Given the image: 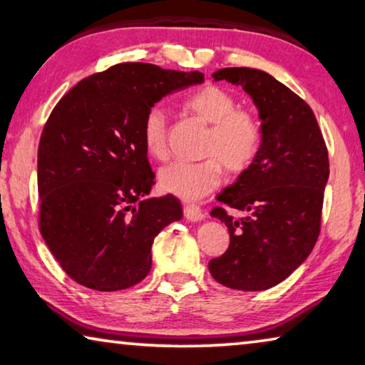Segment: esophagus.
Returning <instances> with one entry per match:
<instances>
[{"label":"esophagus","instance_id":"1","mask_svg":"<svg viewBox=\"0 0 365 365\" xmlns=\"http://www.w3.org/2000/svg\"><path fill=\"white\" fill-rule=\"evenodd\" d=\"M183 214H185V217H187L191 222H197V220L202 219L201 207L196 206V205H185L183 206Z\"/></svg>","mask_w":365,"mask_h":365}]
</instances>
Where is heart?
I'll return each instance as SVG.
<instances>
[{
	"mask_svg": "<svg viewBox=\"0 0 365 365\" xmlns=\"http://www.w3.org/2000/svg\"><path fill=\"white\" fill-rule=\"evenodd\" d=\"M183 108L211 123L202 146V154L207 158L165 165L159 172V187L180 200L195 201L219 187L224 165L232 174H242L251 168L262 146V127L252 110L238 108L237 98L217 85L193 91L185 98ZM168 130L164 110H148L141 122V140L153 159H168Z\"/></svg>",
	"mask_w": 365,
	"mask_h": 365,
	"instance_id": "b5f03b06",
	"label": "heart"
}]
</instances>
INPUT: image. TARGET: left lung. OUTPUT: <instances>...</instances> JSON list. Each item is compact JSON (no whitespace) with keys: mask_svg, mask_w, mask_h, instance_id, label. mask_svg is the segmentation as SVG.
Listing matches in <instances>:
<instances>
[{"mask_svg":"<svg viewBox=\"0 0 365 365\" xmlns=\"http://www.w3.org/2000/svg\"><path fill=\"white\" fill-rule=\"evenodd\" d=\"M212 77L242 85L252 98L262 146L211 211L227 225L230 245L209 261V272L224 287L261 292L289 277L317 242L329 150L311 106L267 72L227 67ZM232 212L240 215L233 218Z\"/></svg>","mask_w":365,"mask_h":365,"instance_id":"left-lung-1","label":"left lung"}]
</instances>
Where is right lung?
I'll use <instances>...</instances> for the list:
<instances>
[{"label":"right lung","instance_id":"right-lung-1","mask_svg":"<svg viewBox=\"0 0 365 365\" xmlns=\"http://www.w3.org/2000/svg\"><path fill=\"white\" fill-rule=\"evenodd\" d=\"M201 72L122 63L72 86L49 114L38 145V227L72 280L119 292L150 274L151 246L183 209L175 196L146 197L154 185L141 122Z\"/></svg>","mask_w":365,"mask_h":365}]
</instances>
